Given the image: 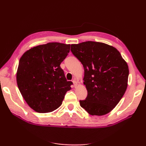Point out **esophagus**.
Returning a JSON list of instances; mask_svg holds the SVG:
<instances>
[{
	"mask_svg": "<svg viewBox=\"0 0 146 146\" xmlns=\"http://www.w3.org/2000/svg\"><path fill=\"white\" fill-rule=\"evenodd\" d=\"M73 85H74V87H76V86H77V85H78V84H77V82H76V80H73Z\"/></svg>",
	"mask_w": 146,
	"mask_h": 146,
	"instance_id": "34e87169",
	"label": "esophagus"
}]
</instances>
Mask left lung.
<instances>
[{"label":"left lung","mask_w":146,"mask_h":146,"mask_svg":"<svg viewBox=\"0 0 146 146\" xmlns=\"http://www.w3.org/2000/svg\"><path fill=\"white\" fill-rule=\"evenodd\" d=\"M71 51L84 69L88 91L80 105L91 115L110 113L120 102L127 87L129 68L117 49L98 42L71 44Z\"/></svg>","instance_id":"obj_1"}]
</instances>
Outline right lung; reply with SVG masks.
I'll return each instance as SVG.
<instances>
[{
  "mask_svg": "<svg viewBox=\"0 0 146 146\" xmlns=\"http://www.w3.org/2000/svg\"><path fill=\"white\" fill-rule=\"evenodd\" d=\"M70 44L49 42L29 49L19 60L17 82L22 96L38 113L53 111L71 90L60 64L67 56Z\"/></svg>",
  "mask_w": 146,
  "mask_h": 146,
  "instance_id": "obj_1",
  "label": "right lung"
}]
</instances>
